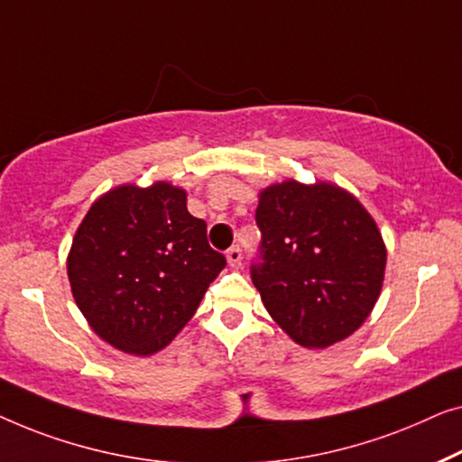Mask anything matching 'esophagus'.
Here are the masks:
<instances>
[{
    "mask_svg": "<svg viewBox=\"0 0 462 462\" xmlns=\"http://www.w3.org/2000/svg\"><path fill=\"white\" fill-rule=\"evenodd\" d=\"M226 259H228L230 268L238 270L240 265H243V253H240L238 246H232V249H228V253H226Z\"/></svg>",
    "mask_w": 462,
    "mask_h": 462,
    "instance_id": "esophagus-1",
    "label": "esophagus"
}]
</instances>
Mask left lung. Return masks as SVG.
<instances>
[{"label":"left lung","mask_w":462,"mask_h":462,"mask_svg":"<svg viewBox=\"0 0 462 462\" xmlns=\"http://www.w3.org/2000/svg\"><path fill=\"white\" fill-rule=\"evenodd\" d=\"M263 263L251 278L274 322L299 346L324 349L356 333L385 278L379 226L346 188L284 180L259 192Z\"/></svg>","instance_id":"left-lung-1"}]
</instances>
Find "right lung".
<instances>
[{
	"label": "right lung",
	"instance_id": "add662e5",
	"mask_svg": "<svg viewBox=\"0 0 462 462\" xmlns=\"http://www.w3.org/2000/svg\"><path fill=\"white\" fill-rule=\"evenodd\" d=\"M169 181L121 184L96 199L75 232L67 274L77 308L119 352L152 356L197 311L226 257Z\"/></svg>",
	"mask_w": 462,
	"mask_h": 462
}]
</instances>
